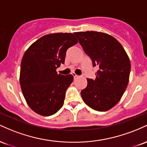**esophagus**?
Wrapping results in <instances>:
<instances>
[{"mask_svg":"<svg viewBox=\"0 0 147 147\" xmlns=\"http://www.w3.org/2000/svg\"><path fill=\"white\" fill-rule=\"evenodd\" d=\"M72 75H73L74 78H75V79H76V78H77V77H79V76H78V75H76V74L75 73V72H72Z\"/></svg>","mask_w":147,"mask_h":147,"instance_id":"1","label":"esophagus"}]
</instances>
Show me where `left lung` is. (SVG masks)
<instances>
[{
  "label": "left lung",
  "mask_w": 147,
  "mask_h": 147,
  "mask_svg": "<svg viewBox=\"0 0 147 147\" xmlns=\"http://www.w3.org/2000/svg\"><path fill=\"white\" fill-rule=\"evenodd\" d=\"M74 34L93 67L98 68L95 80L87 79V86L81 92L82 99L94 110H110L119 102L129 84V57L119 42L108 34L86 31Z\"/></svg>",
  "instance_id": "obj_1"
}]
</instances>
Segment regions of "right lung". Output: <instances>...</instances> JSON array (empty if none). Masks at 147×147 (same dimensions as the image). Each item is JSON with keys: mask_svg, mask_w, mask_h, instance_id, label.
I'll use <instances>...</instances> for the list:
<instances>
[{"mask_svg": "<svg viewBox=\"0 0 147 147\" xmlns=\"http://www.w3.org/2000/svg\"><path fill=\"white\" fill-rule=\"evenodd\" d=\"M78 43L72 33H54L38 38L25 52L21 61L20 84L30 109L43 116L54 115L63 105L72 75L57 74L67 50Z\"/></svg>", "mask_w": 147, "mask_h": 147, "instance_id": "right-lung-1", "label": "right lung"}]
</instances>
